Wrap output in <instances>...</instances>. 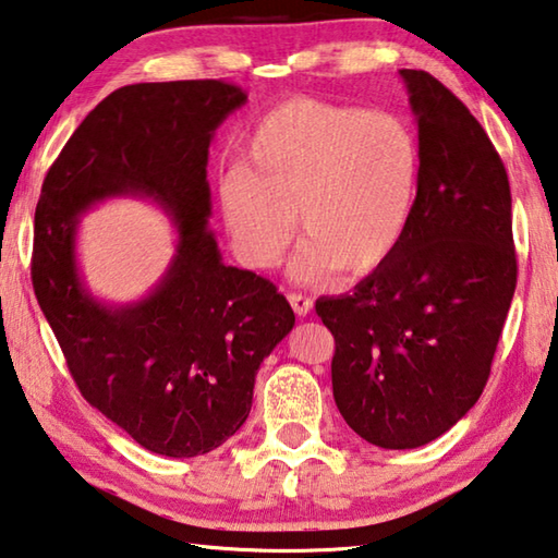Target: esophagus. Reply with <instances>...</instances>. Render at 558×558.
Wrapping results in <instances>:
<instances>
[{
	"instance_id": "34e87169",
	"label": "esophagus",
	"mask_w": 558,
	"mask_h": 558,
	"mask_svg": "<svg viewBox=\"0 0 558 558\" xmlns=\"http://www.w3.org/2000/svg\"><path fill=\"white\" fill-rule=\"evenodd\" d=\"M288 300H290V305H292V310H295L298 317H307V314L312 312V298L302 295V292H290Z\"/></svg>"
}]
</instances>
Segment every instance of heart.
<instances>
[{"label": "heart", "mask_w": 558, "mask_h": 558, "mask_svg": "<svg viewBox=\"0 0 558 558\" xmlns=\"http://www.w3.org/2000/svg\"><path fill=\"white\" fill-rule=\"evenodd\" d=\"M248 168L219 178V205L244 266H278L295 211L307 236L290 263L322 286L343 268L363 276L398 248L420 182L414 131L388 111L292 99L268 111L248 141Z\"/></svg>", "instance_id": "1"}]
</instances>
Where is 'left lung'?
I'll return each mask as SVG.
<instances>
[{"label":"left lung","instance_id":"left-lung-1","mask_svg":"<svg viewBox=\"0 0 558 558\" xmlns=\"http://www.w3.org/2000/svg\"><path fill=\"white\" fill-rule=\"evenodd\" d=\"M400 75L422 156L410 225L353 292L317 300L337 341L333 400L380 449L424 447L478 402L518 286L498 150L437 77Z\"/></svg>","mask_w":558,"mask_h":558}]
</instances>
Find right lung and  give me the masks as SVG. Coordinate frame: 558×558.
I'll list each match as a JSON object with an SVG mask.
<instances>
[{"label":"right lung","instance_id":"add662e5","mask_svg":"<svg viewBox=\"0 0 558 558\" xmlns=\"http://www.w3.org/2000/svg\"><path fill=\"white\" fill-rule=\"evenodd\" d=\"M246 93L221 80L119 87L105 97L40 187L32 280L83 398L141 447L190 459L246 422L260 363L295 327L270 280L225 266L209 231L207 158ZM144 196L179 231L146 299L107 306L76 266L78 217L99 201Z\"/></svg>","mask_w":558,"mask_h":558}]
</instances>
